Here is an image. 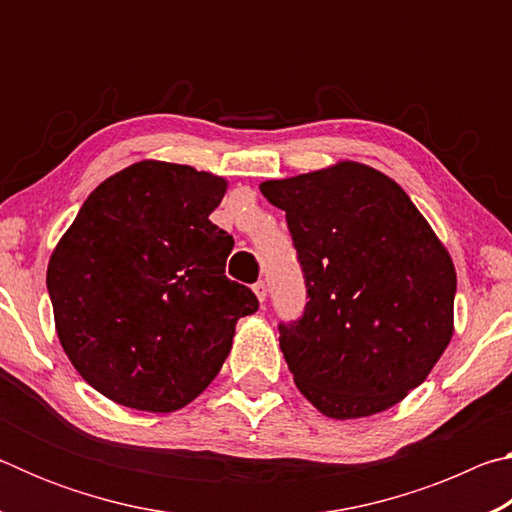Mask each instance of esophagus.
I'll list each match as a JSON object with an SVG mask.
<instances>
[{"label":"esophagus","mask_w":512,"mask_h":512,"mask_svg":"<svg viewBox=\"0 0 512 512\" xmlns=\"http://www.w3.org/2000/svg\"><path fill=\"white\" fill-rule=\"evenodd\" d=\"M253 291H255L257 300L262 302V305H264V300H266V284H264V282H257V284H253Z\"/></svg>","instance_id":"esophagus-1"}]
</instances>
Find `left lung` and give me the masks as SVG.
<instances>
[{
    "label": "left lung",
    "mask_w": 512,
    "mask_h": 512,
    "mask_svg": "<svg viewBox=\"0 0 512 512\" xmlns=\"http://www.w3.org/2000/svg\"><path fill=\"white\" fill-rule=\"evenodd\" d=\"M287 212L307 307L280 325L298 391L334 420L368 418L420 386L454 334L456 271L404 189L368 164L259 185Z\"/></svg>",
    "instance_id": "obj_1"
}]
</instances>
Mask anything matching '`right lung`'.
I'll return each instance as SVG.
<instances>
[{
	"mask_svg": "<svg viewBox=\"0 0 512 512\" xmlns=\"http://www.w3.org/2000/svg\"><path fill=\"white\" fill-rule=\"evenodd\" d=\"M228 180L142 160L103 180L51 253L60 345L121 406L171 413L219 375L259 302L225 277L235 239L210 221Z\"/></svg>",
	"mask_w": 512,
	"mask_h": 512,
	"instance_id": "obj_1",
	"label": "right lung"
}]
</instances>
